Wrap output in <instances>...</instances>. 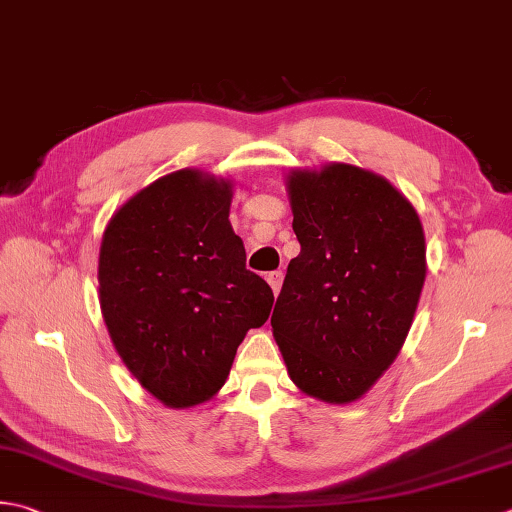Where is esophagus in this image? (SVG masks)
<instances>
[{"instance_id": "obj_1", "label": "esophagus", "mask_w": 512, "mask_h": 512, "mask_svg": "<svg viewBox=\"0 0 512 512\" xmlns=\"http://www.w3.org/2000/svg\"><path fill=\"white\" fill-rule=\"evenodd\" d=\"M266 279H268L270 288H273V293L279 295V290H282V282H284V273H282V270H275V273H270Z\"/></svg>"}]
</instances>
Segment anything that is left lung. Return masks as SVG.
Instances as JSON below:
<instances>
[{
	"instance_id": "obj_1",
	"label": "left lung",
	"mask_w": 512,
	"mask_h": 512,
	"mask_svg": "<svg viewBox=\"0 0 512 512\" xmlns=\"http://www.w3.org/2000/svg\"><path fill=\"white\" fill-rule=\"evenodd\" d=\"M290 259L270 317L293 384L326 404L364 397L402 350L426 279L415 206L373 170L330 162L286 175Z\"/></svg>"
}]
</instances>
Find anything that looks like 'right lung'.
<instances>
[{
  "label": "right lung",
  "instance_id": "right-lung-1",
  "mask_svg": "<svg viewBox=\"0 0 512 512\" xmlns=\"http://www.w3.org/2000/svg\"><path fill=\"white\" fill-rule=\"evenodd\" d=\"M230 202V179L175 170L119 206L99 246V306L110 342L168 408L213 399L237 346L266 324L275 302L264 279L246 270Z\"/></svg>",
  "mask_w": 512,
  "mask_h": 512
}]
</instances>
